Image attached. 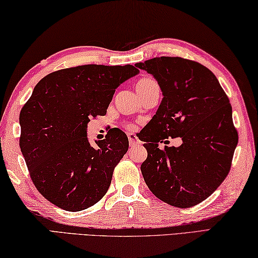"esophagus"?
Returning <instances> with one entry per match:
<instances>
[{"label":"esophagus","mask_w":258,"mask_h":258,"mask_svg":"<svg viewBox=\"0 0 258 258\" xmlns=\"http://www.w3.org/2000/svg\"><path fill=\"white\" fill-rule=\"evenodd\" d=\"M128 139H129L130 146H135V145L141 144V142H139V139L137 138V136L135 134H129L128 135Z\"/></svg>","instance_id":"esophagus-1"}]
</instances>
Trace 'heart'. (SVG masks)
Returning a JSON list of instances; mask_svg holds the SVG:
<instances>
[{"mask_svg":"<svg viewBox=\"0 0 258 258\" xmlns=\"http://www.w3.org/2000/svg\"><path fill=\"white\" fill-rule=\"evenodd\" d=\"M157 86H158V83L155 82L153 79L142 78V79H139L137 83H136V89H137L138 94L141 95V97L143 98V97H144L147 94V92H149L152 89V88L157 87ZM125 128L129 129V130H133L135 126L133 124H126Z\"/></svg>","mask_w":258,"mask_h":258,"instance_id":"obj_1","label":"heart"}]
</instances>
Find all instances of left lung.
I'll return each mask as SVG.
<instances>
[{
    "instance_id": "8db88e82",
    "label": "left lung",
    "mask_w": 258,
    "mask_h": 258,
    "mask_svg": "<svg viewBox=\"0 0 258 258\" xmlns=\"http://www.w3.org/2000/svg\"><path fill=\"white\" fill-rule=\"evenodd\" d=\"M136 67L153 75L163 95L145 126L143 177L151 192L166 204L194 207L229 175L238 144L229 97L213 72L194 60L157 57ZM169 137H180L183 143L160 149L158 143Z\"/></svg>"
}]
</instances>
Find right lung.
<instances>
[{"label":"right lung","mask_w":258,"mask_h":258,"mask_svg":"<svg viewBox=\"0 0 258 258\" xmlns=\"http://www.w3.org/2000/svg\"><path fill=\"white\" fill-rule=\"evenodd\" d=\"M138 73L133 65H82L52 72L34 88L19 114V146L37 191L54 206L80 212L106 194L128 137L114 128L92 147L87 125Z\"/></svg>","instance_id":"1"}]
</instances>
